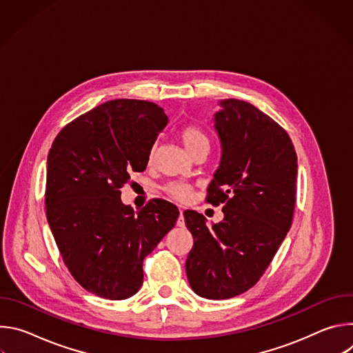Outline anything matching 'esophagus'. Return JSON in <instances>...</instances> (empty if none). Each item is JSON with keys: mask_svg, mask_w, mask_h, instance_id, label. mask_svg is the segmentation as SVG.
Wrapping results in <instances>:
<instances>
[{"mask_svg": "<svg viewBox=\"0 0 353 353\" xmlns=\"http://www.w3.org/2000/svg\"><path fill=\"white\" fill-rule=\"evenodd\" d=\"M185 223H184V216H183V210H180V215H179V219H177V226L179 228H183Z\"/></svg>", "mask_w": 353, "mask_h": 353, "instance_id": "esophagus-1", "label": "esophagus"}]
</instances>
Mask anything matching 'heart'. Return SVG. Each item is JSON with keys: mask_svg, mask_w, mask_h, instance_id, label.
Listing matches in <instances>:
<instances>
[{"mask_svg": "<svg viewBox=\"0 0 353 353\" xmlns=\"http://www.w3.org/2000/svg\"><path fill=\"white\" fill-rule=\"evenodd\" d=\"M179 138H180L181 143L184 145V148L187 149L188 154H192L194 150L199 146H208V143H210L207 134L196 125L183 127L179 132ZM152 155H154V152H150L149 159H152ZM165 191L172 198L181 201V203H184V201H188L191 198V187L185 183L172 181L165 185Z\"/></svg>", "mask_w": 353, "mask_h": 353, "instance_id": "1", "label": "heart"}]
</instances>
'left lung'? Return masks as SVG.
<instances>
[{
	"label": "left lung",
	"instance_id": "1",
	"mask_svg": "<svg viewBox=\"0 0 353 353\" xmlns=\"http://www.w3.org/2000/svg\"><path fill=\"white\" fill-rule=\"evenodd\" d=\"M214 128L221 163L207 201L223 204V219L207 225L195 211L184 219L194 245L185 261L191 289L201 297H234L256 285L290 229L297 157L286 131L239 99L219 100Z\"/></svg>",
	"mask_w": 353,
	"mask_h": 353
}]
</instances>
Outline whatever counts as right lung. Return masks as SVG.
Returning <instances> with one entry per match:
<instances>
[{
  "label": "right lung",
  "instance_id": "obj_1",
  "mask_svg": "<svg viewBox=\"0 0 353 353\" xmlns=\"http://www.w3.org/2000/svg\"><path fill=\"white\" fill-rule=\"evenodd\" d=\"M169 119L158 105L116 99L64 127L47 157L46 215L65 265L88 292L123 300L143 279L142 261L174 228L179 210L121 201L130 173L146 169Z\"/></svg>",
  "mask_w": 353,
  "mask_h": 353
}]
</instances>
